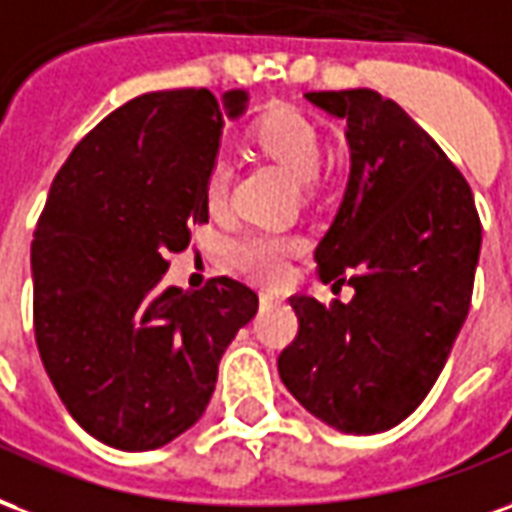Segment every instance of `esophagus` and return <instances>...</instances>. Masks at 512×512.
<instances>
[{"instance_id": "34e87169", "label": "esophagus", "mask_w": 512, "mask_h": 512, "mask_svg": "<svg viewBox=\"0 0 512 512\" xmlns=\"http://www.w3.org/2000/svg\"><path fill=\"white\" fill-rule=\"evenodd\" d=\"M259 300H261V305H272V302H278V294H275V292H261Z\"/></svg>"}]
</instances>
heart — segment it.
I'll use <instances>...</instances> for the list:
<instances>
[{
    "label": "heart",
    "mask_w": 512,
    "mask_h": 512,
    "mask_svg": "<svg viewBox=\"0 0 512 512\" xmlns=\"http://www.w3.org/2000/svg\"><path fill=\"white\" fill-rule=\"evenodd\" d=\"M253 136L267 155L281 160L300 182H311L316 177L319 160H322V141H319L316 125L308 117H302L300 111L286 106L270 108L253 125ZM229 182V163L215 160L204 179V196L212 210H218L226 201ZM297 248H300V242L294 237H283L275 231H242L240 237L229 242L226 253H229L231 264L245 275L259 278V281H275V278H281L286 261Z\"/></svg>",
    "instance_id": "b5f03b06"
}]
</instances>
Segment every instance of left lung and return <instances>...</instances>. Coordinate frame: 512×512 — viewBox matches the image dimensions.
<instances>
[{"label": "left lung", "mask_w": 512, "mask_h": 512, "mask_svg": "<svg viewBox=\"0 0 512 512\" xmlns=\"http://www.w3.org/2000/svg\"><path fill=\"white\" fill-rule=\"evenodd\" d=\"M343 119L349 182L316 248L319 278L352 302L292 297L300 333L278 357L286 390L343 434H379L423 404L472 302L480 218L434 138L374 89L308 92Z\"/></svg>", "instance_id": "1"}]
</instances>
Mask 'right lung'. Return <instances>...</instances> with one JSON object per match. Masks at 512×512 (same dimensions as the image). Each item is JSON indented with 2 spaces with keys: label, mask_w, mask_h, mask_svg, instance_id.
I'll list each match as a JSON object with an SVG mask.
<instances>
[{
  "label": "right lung",
  "mask_w": 512,
  "mask_h": 512,
  "mask_svg": "<svg viewBox=\"0 0 512 512\" xmlns=\"http://www.w3.org/2000/svg\"><path fill=\"white\" fill-rule=\"evenodd\" d=\"M245 108V89L223 103L210 89L133 98L78 141L48 190L32 240L35 341L67 412L103 445L136 453L185 434L259 311L226 275L199 292L163 283L166 256L210 218L223 114Z\"/></svg>",
  "instance_id": "obj_1"
}]
</instances>
